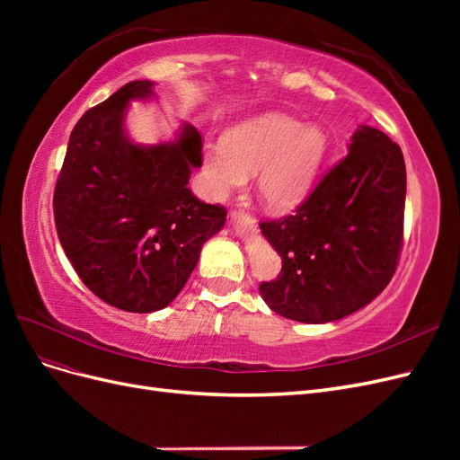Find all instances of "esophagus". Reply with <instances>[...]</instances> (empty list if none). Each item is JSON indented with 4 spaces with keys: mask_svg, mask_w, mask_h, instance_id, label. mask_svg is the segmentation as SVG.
Returning <instances> with one entry per match:
<instances>
[{
    "mask_svg": "<svg viewBox=\"0 0 460 460\" xmlns=\"http://www.w3.org/2000/svg\"><path fill=\"white\" fill-rule=\"evenodd\" d=\"M235 220H242V222H253V218H252V215L249 213H245V211H235L234 215H232Z\"/></svg>",
    "mask_w": 460,
    "mask_h": 460,
    "instance_id": "obj_1",
    "label": "esophagus"
}]
</instances>
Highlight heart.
Listing matches in <instances>:
<instances>
[{
    "label": "heart",
    "instance_id": "heart-1",
    "mask_svg": "<svg viewBox=\"0 0 460 460\" xmlns=\"http://www.w3.org/2000/svg\"><path fill=\"white\" fill-rule=\"evenodd\" d=\"M328 155V134L318 124L282 113H264L235 124L218 144L203 147L208 186L225 198L255 174L262 205L276 213L296 208L309 196Z\"/></svg>",
    "mask_w": 460,
    "mask_h": 460
}]
</instances>
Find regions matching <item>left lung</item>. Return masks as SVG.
<instances>
[{"mask_svg": "<svg viewBox=\"0 0 460 460\" xmlns=\"http://www.w3.org/2000/svg\"><path fill=\"white\" fill-rule=\"evenodd\" d=\"M407 171L401 147L358 127L349 153L320 180L294 215L261 222L282 272L261 282L269 307L323 324L363 309L395 274L402 245Z\"/></svg>", "mask_w": 460, "mask_h": 460, "instance_id": "obj_1", "label": "left lung"}]
</instances>
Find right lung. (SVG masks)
Returning a JSON list of instances; mask_svg holds the SVG:
<instances>
[{
	"label": "right lung",
	"instance_id": "obj_1",
	"mask_svg": "<svg viewBox=\"0 0 460 460\" xmlns=\"http://www.w3.org/2000/svg\"><path fill=\"white\" fill-rule=\"evenodd\" d=\"M134 80L86 111L71 132L55 184L53 217L65 255L93 294L117 309H164L196 269L203 243L226 222L188 188L201 166V134L182 124L176 140L130 142L132 100L153 95Z\"/></svg>",
	"mask_w": 460,
	"mask_h": 460
}]
</instances>
